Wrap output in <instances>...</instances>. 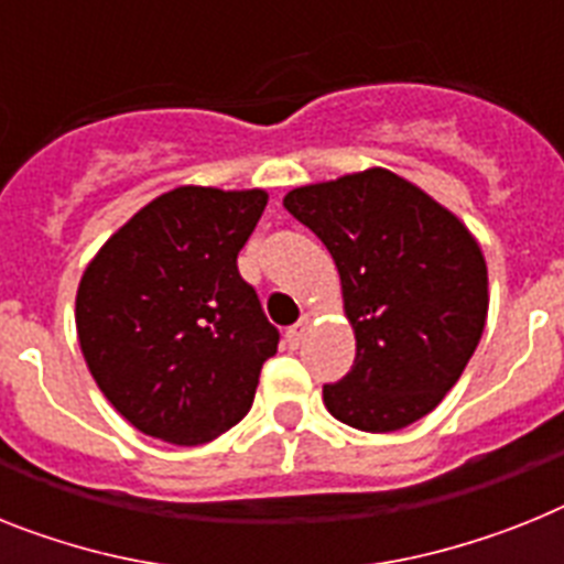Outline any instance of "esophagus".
Returning <instances> with one entry per match:
<instances>
[{
	"instance_id": "1",
	"label": "esophagus",
	"mask_w": 564,
	"mask_h": 564,
	"mask_svg": "<svg viewBox=\"0 0 564 564\" xmlns=\"http://www.w3.org/2000/svg\"><path fill=\"white\" fill-rule=\"evenodd\" d=\"M306 326H310V315H304V318L297 321V324H292L290 329H286V344H290L292 349H295L297 344H301V340H304Z\"/></svg>"
}]
</instances>
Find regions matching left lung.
Returning <instances> with one entry per match:
<instances>
[{"instance_id": "8db88e82", "label": "left lung", "mask_w": 564, "mask_h": 564, "mask_svg": "<svg viewBox=\"0 0 564 564\" xmlns=\"http://www.w3.org/2000/svg\"><path fill=\"white\" fill-rule=\"evenodd\" d=\"M283 206L333 254L355 329L326 410L364 433L435 410L485 333L487 267L465 224L387 169L301 186Z\"/></svg>"}]
</instances>
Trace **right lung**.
I'll return each instance as SVG.
<instances>
[{
	"label": "right lung",
	"mask_w": 564,
	"mask_h": 564,
	"mask_svg": "<svg viewBox=\"0 0 564 564\" xmlns=\"http://www.w3.org/2000/svg\"><path fill=\"white\" fill-rule=\"evenodd\" d=\"M267 192L160 194L88 263L77 292L85 364L140 433L206 444L254 401L281 333L238 272Z\"/></svg>",
	"instance_id": "obj_1"
}]
</instances>
